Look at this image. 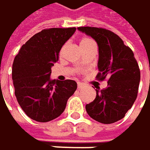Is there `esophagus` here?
Returning <instances> with one entry per match:
<instances>
[{"mask_svg":"<svg viewBox=\"0 0 150 150\" xmlns=\"http://www.w3.org/2000/svg\"><path fill=\"white\" fill-rule=\"evenodd\" d=\"M83 87H84V85H83V84L78 83V88H79V89H81V88H83Z\"/></svg>","mask_w":150,"mask_h":150,"instance_id":"obj_1","label":"esophagus"}]
</instances>
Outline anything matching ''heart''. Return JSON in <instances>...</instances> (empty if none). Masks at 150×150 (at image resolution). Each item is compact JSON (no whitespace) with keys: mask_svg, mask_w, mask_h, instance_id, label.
Segmentation results:
<instances>
[{"mask_svg":"<svg viewBox=\"0 0 150 150\" xmlns=\"http://www.w3.org/2000/svg\"><path fill=\"white\" fill-rule=\"evenodd\" d=\"M91 44H95L94 42H93L91 38H82V39L80 40V42H79L80 49H81V48H84V47H86V46H89V45H91ZM64 47H65V46H63V47H62V49H61V50H60V53H63V51H64Z\"/></svg>","mask_w":150,"mask_h":150,"instance_id":"heart-1","label":"heart"}]
</instances>
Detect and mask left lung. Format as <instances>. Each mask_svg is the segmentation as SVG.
<instances>
[{
    "label": "left lung",
    "instance_id": "1",
    "mask_svg": "<svg viewBox=\"0 0 150 150\" xmlns=\"http://www.w3.org/2000/svg\"><path fill=\"white\" fill-rule=\"evenodd\" d=\"M78 30L96 41L100 71L96 78L108 79L107 88L96 89V98L86 106V112L100 123L116 122L124 118L136 100L141 79L138 64L132 50L112 31L94 27Z\"/></svg>",
    "mask_w": 150,
    "mask_h": 150
}]
</instances>
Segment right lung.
Here are the masks:
<instances>
[{"instance_id":"right-lung-1","label":"right lung","mask_w":150,"mask_h":150,"mask_svg":"<svg viewBox=\"0 0 150 150\" xmlns=\"http://www.w3.org/2000/svg\"><path fill=\"white\" fill-rule=\"evenodd\" d=\"M76 28H52L34 35L23 44L12 66L15 94L24 112L38 122L50 121L64 111L77 89L74 80L50 79L63 45Z\"/></svg>"}]
</instances>
